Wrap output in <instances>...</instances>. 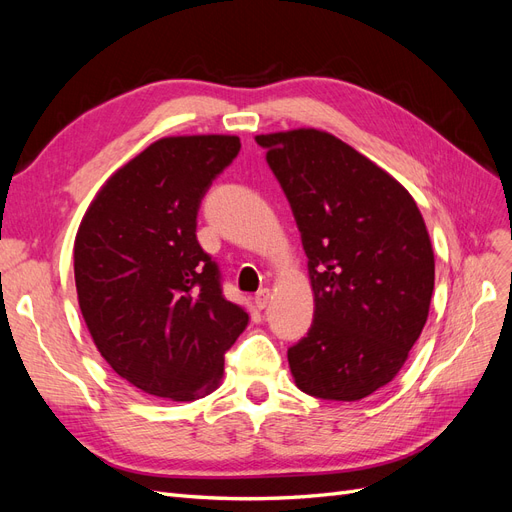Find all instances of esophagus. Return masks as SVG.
<instances>
[{"mask_svg":"<svg viewBox=\"0 0 512 512\" xmlns=\"http://www.w3.org/2000/svg\"><path fill=\"white\" fill-rule=\"evenodd\" d=\"M254 303H256L258 309H265V307L271 303V290H269V288L258 290L256 297H254Z\"/></svg>","mask_w":512,"mask_h":512,"instance_id":"esophagus-1","label":"esophagus"}]
</instances>
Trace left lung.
<instances>
[{
    "mask_svg": "<svg viewBox=\"0 0 512 512\" xmlns=\"http://www.w3.org/2000/svg\"><path fill=\"white\" fill-rule=\"evenodd\" d=\"M297 220L314 322L288 348L312 397L359 401L389 384L421 335L436 262L410 192L337 136L299 128L256 136Z\"/></svg>",
    "mask_w": 512,
    "mask_h": 512,
    "instance_id": "left-lung-1",
    "label": "left lung"
}]
</instances>
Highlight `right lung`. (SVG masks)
Returning a JSON list of instances; mask_svg holds the SVG:
<instances>
[{
  "instance_id": "1",
  "label": "right lung",
  "mask_w": 512,
  "mask_h": 512,
  "mask_svg": "<svg viewBox=\"0 0 512 512\" xmlns=\"http://www.w3.org/2000/svg\"><path fill=\"white\" fill-rule=\"evenodd\" d=\"M239 136H166L108 177L74 239L79 307L96 348L149 395L213 393L247 312L222 294L220 269L196 239L211 181Z\"/></svg>"
}]
</instances>
